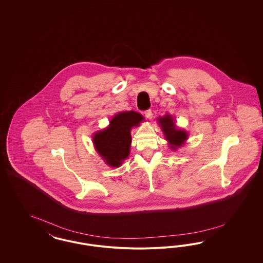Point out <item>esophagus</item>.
<instances>
[{
	"mask_svg": "<svg viewBox=\"0 0 263 263\" xmlns=\"http://www.w3.org/2000/svg\"><path fill=\"white\" fill-rule=\"evenodd\" d=\"M145 116H146V118H148V119H152L153 118V113H152V110L151 109H148V110H146L145 112Z\"/></svg>",
	"mask_w": 263,
	"mask_h": 263,
	"instance_id": "obj_1",
	"label": "esophagus"
}]
</instances>
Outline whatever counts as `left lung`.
Wrapping results in <instances>:
<instances>
[{
    "instance_id": "8db88e82",
    "label": "left lung",
    "mask_w": 263,
    "mask_h": 263,
    "mask_svg": "<svg viewBox=\"0 0 263 263\" xmlns=\"http://www.w3.org/2000/svg\"><path fill=\"white\" fill-rule=\"evenodd\" d=\"M158 120L165 140H167L170 144L171 149L176 150L178 147L184 144V142L187 140V132L176 128L175 120L173 119L172 115L165 114L163 117H159Z\"/></svg>"
}]
</instances>
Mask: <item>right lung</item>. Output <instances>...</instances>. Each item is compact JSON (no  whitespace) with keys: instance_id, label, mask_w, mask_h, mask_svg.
I'll return each mask as SVG.
<instances>
[{"instance_id":"add662e5","label":"right lung","mask_w":263,"mask_h":263,"mask_svg":"<svg viewBox=\"0 0 263 263\" xmlns=\"http://www.w3.org/2000/svg\"><path fill=\"white\" fill-rule=\"evenodd\" d=\"M144 117L136 111H124L115 114L105 129L92 136L96 151L106 164L118 167L130 154L131 129L137 127Z\"/></svg>"}]
</instances>
